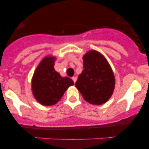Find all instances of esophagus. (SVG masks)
I'll return each mask as SVG.
<instances>
[{"mask_svg": "<svg viewBox=\"0 0 149 149\" xmlns=\"http://www.w3.org/2000/svg\"><path fill=\"white\" fill-rule=\"evenodd\" d=\"M72 81H74V83H75L77 81V77H72Z\"/></svg>", "mask_w": 149, "mask_h": 149, "instance_id": "34e87169", "label": "esophagus"}]
</instances>
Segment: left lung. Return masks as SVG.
I'll list each match as a JSON object with an SVG mask.
<instances>
[{"label": "left lung", "instance_id": "8db88e82", "mask_svg": "<svg viewBox=\"0 0 149 149\" xmlns=\"http://www.w3.org/2000/svg\"><path fill=\"white\" fill-rule=\"evenodd\" d=\"M84 70L75 86L89 104L101 105L110 99L115 88V77L110 64L98 51H88L83 56Z\"/></svg>", "mask_w": 149, "mask_h": 149}]
</instances>
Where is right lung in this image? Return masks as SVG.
<instances>
[{"label":"right lung","mask_w":149,"mask_h":149,"mask_svg":"<svg viewBox=\"0 0 149 149\" xmlns=\"http://www.w3.org/2000/svg\"><path fill=\"white\" fill-rule=\"evenodd\" d=\"M56 57L45 56L36 69L32 78V92L36 101L44 106L54 105L65 90L74 85L72 79L63 77L54 70Z\"/></svg>","instance_id":"1"}]
</instances>
